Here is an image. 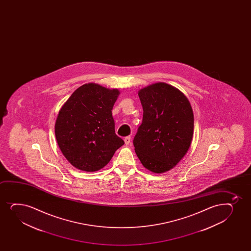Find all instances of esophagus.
Returning a JSON list of instances; mask_svg holds the SVG:
<instances>
[{
	"instance_id": "1",
	"label": "esophagus",
	"mask_w": 251,
	"mask_h": 251,
	"mask_svg": "<svg viewBox=\"0 0 251 251\" xmlns=\"http://www.w3.org/2000/svg\"><path fill=\"white\" fill-rule=\"evenodd\" d=\"M130 136H126V137H125L124 141L126 145H129L130 143Z\"/></svg>"
}]
</instances>
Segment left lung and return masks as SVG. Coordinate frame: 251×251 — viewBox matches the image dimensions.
Masks as SVG:
<instances>
[{
    "label": "left lung",
    "mask_w": 251,
    "mask_h": 251,
    "mask_svg": "<svg viewBox=\"0 0 251 251\" xmlns=\"http://www.w3.org/2000/svg\"><path fill=\"white\" fill-rule=\"evenodd\" d=\"M142 123L133 144L141 164L151 173L173 169L190 147L194 119L190 102L178 89L159 82L138 91Z\"/></svg>",
    "instance_id": "obj_1"
}]
</instances>
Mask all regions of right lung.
I'll list each match as a JSON object with an SVG mask.
<instances>
[{
    "instance_id": "right-lung-1",
    "label": "right lung",
    "mask_w": 251,
    "mask_h": 251,
    "mask_svg": "<svg viewBox=\"0 0 251 251\" xmlns=\"http://www.w3.org/2000/svg\"><path fill=\"white\" fill-rule=\"evenodd\" d=\"M119 95L117 89L89 83L75 90L61 107L55 136L65 158L77 169L100 170L125 144L115 134L112 116Z\"/></svg>"
}]
</instances>
